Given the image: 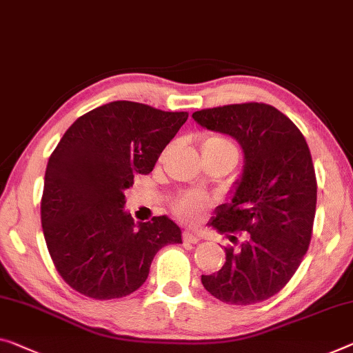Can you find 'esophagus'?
<instances>
[{
  "mask_svg": "<svg viewBox=\"0 0 353 353\" xmlns=\"http://www.w3.org/2000/svg\"><path fill=\"white\" fill-rule=\"evenodd\" d=\"M183 240H184V243H192V245H195V243L200 241V236L197 235V233L186 230L183 233Z\"/></svg>",
  "mask_w": 353,
  "mask_h": 353,
  "instance_id": "34e87169",
  "label": "esophagus"
}]
</instances>
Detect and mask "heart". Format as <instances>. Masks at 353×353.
Wrapping results in <instances>:
<instances>
[{"label": "heart", "mask_w": 353, "mask_h": 353, "mask_svg": "<svg viewBox=\"0 0 353 353\" xmlns=\"http://www.w3.org/2000/svg\"><path fill=\"white\" fill-rule=\"evenodd\" d=\"M202 150L211 151V153L219 154H232L236 158V148L229 139L221 137V135H211L207 137L202 143ZM208 207L207 195L197 191H189L183 194L175 203V211L180 218L186 221H197L202 218L205 208Z\"/></svg>", "instance_id": "obj_1"}]
</instances>
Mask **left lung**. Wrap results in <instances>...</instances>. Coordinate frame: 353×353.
I'll return each mask as SVG.
<instances>
[{
    "instance_id": "8db88e82",
    "label": "left lung",
    "mask_w": 353,
    "mask_h": 353,
    "mask_svg": "<svg viewBox=\"0 0 353 353\" xmlns=\"http://www.w3.org/2000/svg\"><path fill=\"white\" fill-rule=\"evenodd\" d=\"M192 118L235 139L245 162L230 200L216 208L210 225L232 241L235 232H248L246 240L225 248V263L202 274V284L229 305L268 300L295 274L311 241L317 202L311 151L300 129L268 104L214 107Z\"/></svg>"
}]
</instances>
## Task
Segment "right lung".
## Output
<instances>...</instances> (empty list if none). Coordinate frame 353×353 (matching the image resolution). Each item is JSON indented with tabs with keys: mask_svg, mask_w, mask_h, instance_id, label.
Wrapping results in <instances>:
<instances>
[{
	"mask_svg": "<svg viewBox=\"0 0 353 353\" xmlns=\"http://www.w3.org/2000/svg\"><path fill=\"white\" fill-rule=\"evenodd\" d=\"M188 115L108 102L75 120L48 158L42 230L58 273L79 294L94 300L132 294L156 252L181 243V229L167 216L135 224L124 191L135 175L154 169Z\"/></svg>",
	"mask_w": 353,
	"mask_h": 353,
	"instance_id": "1",
	"label": "right lung"
}]
</instances>
